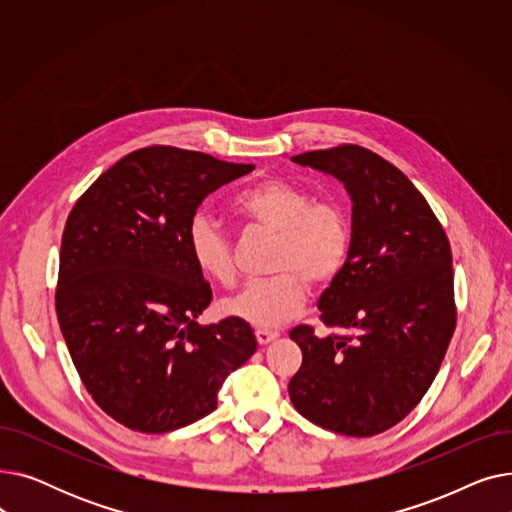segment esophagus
<instances>
[{"label": "esophagus", "instance_id": "1", "mask_svg": "<svg viewBox=\"0 0 512 512\" xmlns=\"http://www.w3.org/2000/svg\"><path fill=\"white\" fill-rule=\"evenodd\" d=\"M255 336H257V342H259V344H270V342L276 340L280 334L274 332V330H263V328H259V330H255Z\"/></svg>", "mask_w": 512, "mask_h": 512}]
</instances>
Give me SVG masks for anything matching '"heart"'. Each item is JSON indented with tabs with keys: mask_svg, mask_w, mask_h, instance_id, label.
Returning a JSON list of instances; mask_svg holds the SVG:
<instances>
[{
	"mask_svg": "<svg viewBox=\"0 0 512 512\" xmlns=\"http://www.w3.org/2000/svg\"><path fill=\"white\" fill-rule=\"evenodd\" d=\"M230 211L245 230L274 234L272 278L251 282L228 297V315L257 328H278L307 303L309 282L332 284L346 267L353 247L351 218L336 201H313L305 188L267 178L238 193ZM186 245L197 270L218 284L236 276L232 238L220 222L197 213L188 224Z\"/></svg>",
	"mask_w": 512,
	"mask_h": 512,
	"instance_id": "b5f03b06",
	"label": "heart"
}]
</instances>
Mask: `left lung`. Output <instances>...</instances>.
Returning <instances> with one entry per match:
<instances>
[{"label": "left lung", "mask_w": 512, "mask_h": 512, "mask_svg": "<svg viewBox=\"0 0 512 512\" xmlns=\"http://www.w3.org/2000/svg\"><path fill=\"white\" fill-rule=\"evenodd\" d=\"M294 164L332 174L353 201V247L317 307L328 328H292L303 363L288 394L330 432L367 438L405 419L432 386L456 326L446 232L415 184L359 145L307 151Z\"/></svg>", "instance_id": "left-lung-1"}]
</instances>
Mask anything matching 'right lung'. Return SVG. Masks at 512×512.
<instances>
[{
  "label": "right lung",
  "instance_id": "right-lung-1",
  "mask_svg": "<svg viewBox=\"0 0 512 512\" xmlns=\"http://www.w3.org/2000/svg\"><path fill=\"white\" fill-rule=\"evenodd\" d=\"M253 168L145 147L103 172L68 215L60 328L93 400L134 432L166 434L209 415L224 380L257 351L247 321L199 326L211 288L186 245L203 199Z\"/></svg>",
  "mask_w": 512,
  "mask_h": 512
}]
</instances>
